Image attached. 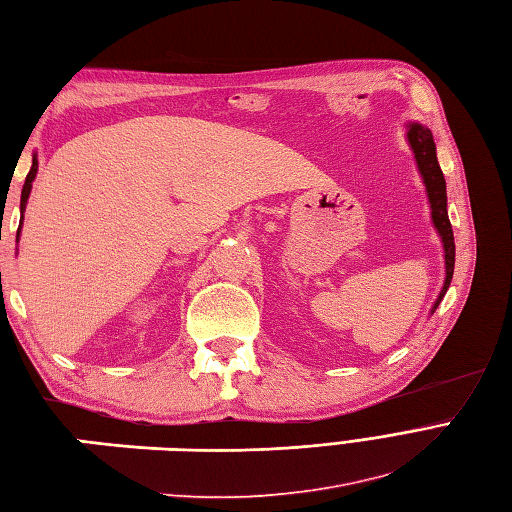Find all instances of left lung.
Returning <instances> with one entry per match:
<instances>
[{"instance_id": "obj_1", "label": "left lung", "mask_w": 512, "mask_h": 512, "mask_svg": "<svg viewBox=\"0 0 512 512\" xmlns=\"http://www.w3.org/2000/svg\"><path fill=\"white\" fill-rule=\"evenodd\" d=\"M407 142H410L412 151H414V160L418 166V173L423 177V184L427 190V199L431 206V221H434V227L438 230L442 238V247H445V285L440 289L438 300L434 304V309H438L440 300L445 298V293L451 285L453 278V265H456V243H453V230L449 223V214H447V184H445V175H442L438 157H436V144H434V135L427 127L418 122L407 124Z\"/></svg>"}]
</instances>
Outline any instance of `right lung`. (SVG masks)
<instances>
[{
  "instance_id": "obj_1",
  "label": "right lung",
  "mask_w": 512,
  "mask_h": 512,
  "mask_svg": "<svg viewBox=\"0 0 512 512\" xmlns=\"http://www.w3.org/2000/svg\"><path fill=\"white\" fill-rule=\"evenodd\" d=\"M37 168H39L37 155H32V166H30V173H28V177H26L24 190H21V219H24V210H26V203H28L30 190H32V181H34V177H37ZM17 241H19V238H17Z\"/></svg>"
}]
</instances>
